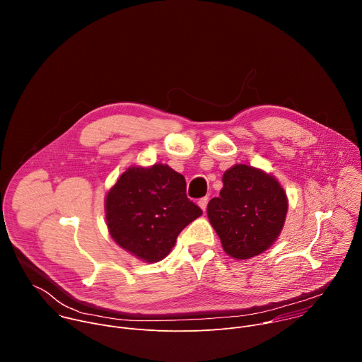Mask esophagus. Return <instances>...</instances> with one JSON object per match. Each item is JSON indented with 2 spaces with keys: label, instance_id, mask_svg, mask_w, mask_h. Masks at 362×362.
Masks as SVG:
<instances>
[{
  "label": "esophagus",
  "instance_id": "34e87169",
  "mask_svg": "<svg viewBox=\"0 0 362 362\" xmlns=\"http://www.w3.org/2000/svg\"><path fill=\"white\" fill-rule=\"evenodd\" d=\"M208 202H209V197H202L197 203H199V206H200V209L204 212L206 211V208H208Z\"/></svg>",
  "mask_w": 362,
  "mask_h": 362
}]
</instances>
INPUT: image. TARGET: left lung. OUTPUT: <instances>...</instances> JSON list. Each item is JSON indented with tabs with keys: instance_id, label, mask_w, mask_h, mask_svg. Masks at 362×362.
<instances>
[{
	"instance_id": "left-lung-1",
	"label": "left lung",
	"mask_w": 362,
	"mask_h": 362,
	"mask_svg": "<svg viewBox=\"0 0 362 362\" xmlns=\"http://www.w3.org/2000/svg\"><path fill=\"white\" fill-rule=\"evenodd\" d=\"M222 182L219 197L208 203L209 222L229 256L250 259L279 238L288 196L275 176L242 163L228 169Z\"/></svg>"
}]
</instances>
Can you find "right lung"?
Segmentation results:
<instances>
[{
  "instance_id": "1",
  "label": "right lung",
  "mask_w": 362,
  "mask_h": 362,
  "mask_svg": "<svg viewBox=\"0 0 362 362\" xmlns=\"http://www.w3.org/2000/svg\"><path fill=\"white\" fill-rule=\"evenodd\" d=\"M113 240L137 259L153 264L170 253L179 233L202 215L186 196V180L170 166H130L105 199Z\"/></svg>"
}]
</instances>
